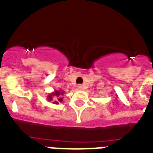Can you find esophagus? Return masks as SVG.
<instances>
[{
  "instance_id": "34e87169",
  "label": "esophagus",
  "mask_w": 153,
  "mask_h": 153,
  "mask_svg": "<svg viewBox=\"0 0 153 153\" xmlns=\"http://www.w3.org/2000/svg\"><path fill=\"white\" fill-rule=\"evenodd\" d=\"M77 89L82 90V85H78V86H77Z\"/></svg>"
}]
</instances>
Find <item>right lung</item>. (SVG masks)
Returning a JSON list of instances; mask_svg holds the SVG:
<instances>
[{"label": "right lung", "mask_w": 153, "mask_h": 153, "mask_svg": "<svg viewBox=\"0 0 153 153\" xmlns=\"http://www.w3.org/2000/svg\"><path fill=\"white\" fill-rule=\"evenodd\" d=\"M63 94L64 92L62 90L54 91L51 94H49L46 99L48 101H53V103L54 104H58V102H62V100H63V99L61 97V95H62ZM54 97L56 98L55 99H54Z\"/></svg>", "instance_id": "add662e5"}]
</instances>
